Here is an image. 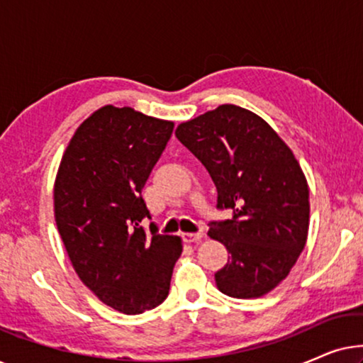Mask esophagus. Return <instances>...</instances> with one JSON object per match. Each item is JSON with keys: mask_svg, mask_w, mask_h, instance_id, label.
Segmentation results:
<instances>
[{"mask_svg": "<svg viewBox=\"0 0 363 363\" xmlns=\"http://www.w3.org/2000/svg\"><path fill=\"white\" fill-rule=\"evenodd\" d=\"M203 236H205V233H203V231H198V233H183V235H182L183 241H185V242H198V241H201Z\"/></svg>", "mask_w": 363, "mask_h": 363, "instance_id": "34e87169", "label": "esophagus"}]
</instances>
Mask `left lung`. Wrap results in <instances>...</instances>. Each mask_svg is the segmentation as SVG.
Returning <instances> with one entry per match:
<instances>
[{
  "label": "left lung",
  "instance_id": "left-lung-1",
  "mask_svg": "<svg viewBox=\"0 0 363 363\" xmlns=\"http://www.w3.org/2000/svg\"><path fill=\"white\" fill-rule=\"evenodd\" d=\"M175 135L210 173L220 210L208 236L226 246L218 289L238 299L261 297L286 279L309 231V188L284 140L246 108L225 104L177 127Z\"/></svg>",
  "mask_w": 363,
  "mask_h": 363
}]
</instances>
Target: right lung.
<instances>
[{
    "mask_svg": "<svg viewBox=\"0 0 363 363\" xmlns=\"http://www.w3.org/2000/svg\"><path fill=\"white\" fill-rule=\"evenodd\" d=\"M173 122L106 106L86 118L64 152L54 183V216L79 279L104 304L142 314L167 299L178 236L140 225L142 190L165 150Z\"/></svg>",
    "mask_w": 363,
    "mask_h": 363,
    "instance_id": "right-lung-1",
    "label": "right lung"
}]
</instances>
